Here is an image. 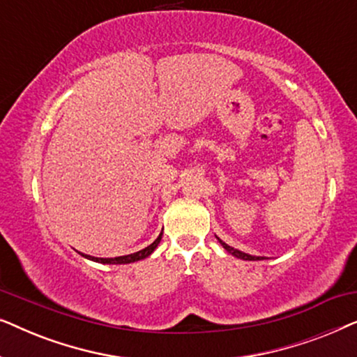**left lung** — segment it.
<instances>
[{
	"label": "left lung",
	"mask_w": 357,
	"mask_h": 357,
	"mask_svg": "<svg viewBox=\"0 0 357 357\" xmlns=\"http://www.w3.org/2000/svg\"><path fill=\"white\" fill-rule=\"evenodd\" d=\"M218 241L221 242V245H222L224 248H226V250H227L229 253H232V255L237 257V258H242V260H252V261H253V260H261V258H263V257L248 255V253H243V252H241V250H237V248H232L231 245H227V243H224L219 237H218Z\"/></svg>",
	"instance_id": "left-lung-1"
}]
</instances>
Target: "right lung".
Instances as JSON below:
<instances>
[{
  "label": "right lung",
  "mask_w": 357,
  "mask_h": 357,
  "mask_svg": "<svg viewBox=\"0 0 357 357\" xmlns=\"http://www.w3.org/2000/svg\"><path fill=\"white\" fill-rule=\"evenodd\" d=\"M160 238H162V232L159 234V237L155 238V241L148 245L143 250L139 252H135V253H130V255H123V257H115V258H97V257H91V255H81L89 258L92 261H97V263H110V265H123V263H133V261H138V260H143V258L149 257L151 253L154 252V248L158 247V243L160 242Z\"/></svg>",
  "instance_id": "1"
}]
</instances>
